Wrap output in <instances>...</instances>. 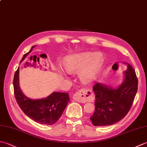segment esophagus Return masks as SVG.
<instances>
[{"instance_id":"obj_1","label":"esophagus","mask_w":147,"mask_h":147,"mask_svg":"<svg viewBox=\"0 0 147 147\" xmlns=\"http://www.w3.org/2000/svg\"><path fill=\"white\" fill-rule=\"evenodd\" d=\"M93 98V94L92 91L86 88L80 89L73 95V99L74 100L82 103L91 102Z\"/></svg>"}]
</instances>
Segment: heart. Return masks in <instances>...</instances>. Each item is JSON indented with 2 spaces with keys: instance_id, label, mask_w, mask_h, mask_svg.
Returning a JSON list of instances; mask_svg holds the SVG:
<instances>
[{
  "instance_id": "1",
  "label": "heart",
  "mask_w": 147,
  "mask_h": 147,
  "mask_svg": "<svg viewBox=\"0 0 147 147\" xmlns=\"http://www.w3.org/2000/svg\"><path fill=\"white\" fill-rule=\"evenodd\" d=\"M102 59L98 54L82 53L72 55L63 62V67L67 73L78 74L85 83L94 80L102 67Z\"/></svg>"
}]
</instances>
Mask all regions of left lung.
Returning a JSON list of instances; mask_svg holds the SVG:
<instances>
[{
	"mask_svg": "<svg viewBox=\"0 0 147 147\" xmlns=\"http://www.w3.org/2000/svg\"><path fill=\"white\" fill-rule=\"evenodd\" d=\"M124 72V79L118 88L100 83L93 87L95 94V112L90 117L93 125L109 126L117 123L130 110L138 90V79L130 64Z\"/></svg>",
	"mask_w": 147,
	"mask_h": 147,
	"instance_id": "obj_1",
	"label": "left lung"
}]
</instances>
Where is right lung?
Listing matches in <instances>:
<instances>
[{
  "label": "right lung",
  "mask_w": 147,
  "mask_h": 147,
  "mask_svg": "<svg viewBox=\"0 0 147 147\" xmlns=\"http://www.w3.org/2000/svg\"><path fill=\"white\" fill-rule=\"evenodd\" d=\"M23 55L21 62H23L33 49ZM19 69L14 74L13 85L16 100L21 110L28 117L40 124L52 125L60 118L62 112L70 101L69 93L53 92L47 97L41 99H31L22 92L19 85Z\"/></svg>",
  "instance_id": "1"
}]
</instances>
